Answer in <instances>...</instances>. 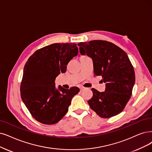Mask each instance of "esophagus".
<instances>
[{
	"instance_id": "34e87169",
	"label": "esophagus",
	"mask_w": 152,
	"mask_h": 152,
	"mask_svg": "<svg viewBox=\"0 0 152 152\" xmlns=\"http://www.w3.org/2000/svg\"><path fill=\"white\" fill-rule=\"evenodd\" d=\"M80 91L82 92V91H83L84 89H86V88L83 87H81L80 88Z\"/></svg>"
}]
</instances>
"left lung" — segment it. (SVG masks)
<instances>
[{"label":"left lung","mask_w":152,"mask_h":152,"mask_svg":"<svg viewBox=\"0 0 152 152\" xmlns=\"http://www.w3.org/2000/svg\"><path fill=\"white\" fill-rule=\"evenodd\" d=\"M80 53L93 60L95 75H100L105 92L92 88L90 107L102 118L122 112L130 100L135 81V71L126 52L112 42L95 40L80 42Z\"/></svg>","instance_id":"8db88e82"}]
</instances>
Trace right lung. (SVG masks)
<instances>
[{
	"mask_svg": "<svg viewBox=\"0 0 152 152\" xmlns=\"http://www.w3.org/2000/svg\"><path fill=\"white\" fill-rule=\"evenodd\" d=\"M78 52L75 43H56L35 51L24 66L20 85L21 98L32 116L38 122L57 123L68 112L77 87H56L55 80Z\"/></svg>",
	"mask_w": 152,
	"mask_h": 152,
	"instance_id": "add662e5",
	"label": "right lung"
}]
</instances>
